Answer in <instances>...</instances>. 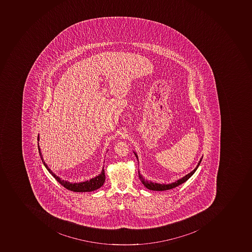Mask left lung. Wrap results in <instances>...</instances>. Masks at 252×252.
<instances>
[{
	"mask_svg": "<svg viewBox=\"0 0 252 252\" xmlns=\"http://www.w3.org/2000/svg\"><path fill=\"white\" fill-rule=\"evenodd\" d=\"M133 153L134 154H135V157H136L138 159L137 154H136L135 152H133ZM202 159H203V157H201L200 159H199V163L197 164L195 169L190 171V173L188 174V175H186V176L181 178V179H179V180H176V182L171 183V184H157V183H153L152 182V181H148V180H144V177H143L141 174L140 173V171H139V177H140V181H141L142 184H144V187H146L147 189H149V190H169V189H175L176 187L179 186L180 184H184V182H186L187 180H189V178L192 176L193 174L195 173L197 168L199 167V164H200Z\"/></svg>",
	"mask_w": 252,
	"mask_h": 252,
	"instance_id": "8db88e82",
	"label": "left lung"
}]
</instances>
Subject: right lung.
<instances>
[{"label": "right lung", "mask_w": 252, "mask_h": 252, "mask_svg": "<svg viewBox=\"0 0 252 252\" xmlns=\"http://www.w3.org/2000/svg\"><path fill=\"white\" fill-rule=\"evenodd\" d=\"M39 140H40V137H39L38 135L37 141H38L39 154H40L42 163L45 165L46 169L49 171V173L51 174L52 176L58 181V183L62 184V186L64 187L66 189L72 190V191H75V192H89V191H93V190H96V189H99V188H101L103 186V184H104V181H105V174H104V167H103V169H102L101 173L99 174V176L92 178L90 180H86L85 182L71 183L68 182L67 180H62V178H60L56 174L53 173L52 170L49 168V166L45 163V160L43 159L42 153H41V151H40V146H39Z\"/></svg>", "instance_id": "obj_1"}]
</instances>
